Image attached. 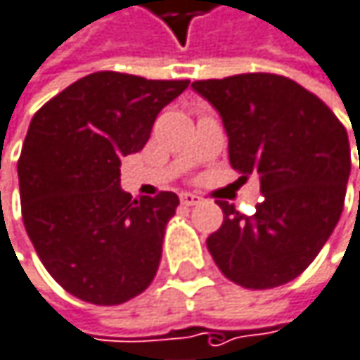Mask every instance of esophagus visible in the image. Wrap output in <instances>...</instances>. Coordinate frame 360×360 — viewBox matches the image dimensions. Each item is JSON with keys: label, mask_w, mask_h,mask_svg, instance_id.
Instances as JSON below:
<instances>
[{"label": "esophagus", "mask_w": 360, "mask_h": 360, "mask_svg": "<svg viewBox=\"0 0 360 360\" xmlns=\"http://www.w3.org/2000/svg\"><path fill=\"white\" fill-rule=\"evenodd\" d=\"M179 198H181V204H183V206H198V204L202 202V198H200V195H195V193H189V191H183Z\"/></svg>", "instance_id": "esophagus-1"}]
</instances>
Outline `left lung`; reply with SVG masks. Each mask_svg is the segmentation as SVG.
<instances>
[{"instance_id":"obj_1","label":"left lung","mask_w":360,"mask_h":360,"mask_svg":"<svg viewBox=\"0 0 360 360\" xmlns=\"http://www.w3.org/2000/svg\"><path fill=\"white\" fill-rule=\"evenodd\" d=\"M191 88L220 115L231 167L243 177L257 173L264 195L253 216L218 202L224 222L206 241L212 259L245 288L295 280L342 214L350 175L344 125L323 101L276 74L198 80Z\"/></svg>"}]
</instances>
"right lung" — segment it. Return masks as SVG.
Here are the masks:
<instances>
[{"mask_svg":"<svg viewBox=\"0 0 360 360\" xmlns=\"http://www.w3.org/2000/svg\"><path fill=\"white\" fill-rule=\"evenodd\" d=\"M187 86L96 72L30 121L18 160L22 220L47 272L86 303H125L156 276L179 198L160 191L131 200L119 167L144 148L156 115Z\"/></svg>","mask_w":360,"mask_h":360,"instance_id":"add662e5","label":"right lung"}]
</instances>
